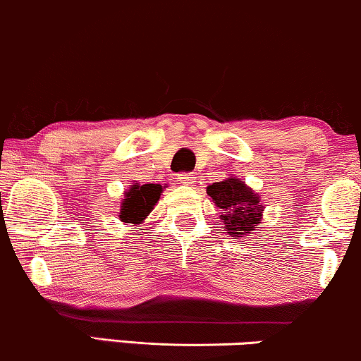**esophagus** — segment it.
Instances as JSON below:
<instances>
[{
	"label": "esophagus",
	"mask_w": 361,
	"mask_h": 361,
	"mask_svg": "<svg viewBox=\"0 0 361 361\" xmlns=\"http://www.w3.org/2000/svg\"><path fill=\"white\" fill-rule=\"evenodd\" d=\"M195 178H197V176H195L193 173H180V175L176 176V180L180 181V183L192 186L195 183Z\"/></svg>",
	"instance_id": "34e87169"
}]
</instances>
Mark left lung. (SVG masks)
I'll return each mask as SVG.
<instances>
[{
  "instance_id": "1",
  "label": "left lung",
  "mask_w": 361,
  "mask_h": 361,
  "mask_svg": "<svg viewBox=\"0 0 361 361\" xmlns=\"http://www.w3.org/2000/svg\"><path fill=\"white\" fill-rule=\"evenodd\" d=\"M216 207L222 208V220L230 235H245L254 232L260 224L264 207L260 205L259 197L249 186L237 178L219 181L207 188Z\"/></svg>"
}]
</instances>
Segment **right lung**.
Wrapping results in <instances>:
<instances>
[{
    "mask_svg": "<svg viewBox=\"0 0 361 361\" xmlns=\"http://www.w3.org/2000/svg\"><path fill=\"white\" fill-rule=\"evenodd\" d=\"M163 188L161 185H134L129 192H126L123 205H121L119 219L126 224H141L147 214L153 210L154 203L159 200Z\"/></svg>",
    "mask_w": 361,
    "mask_h": 361,
    "instance_id": "right-lung-1",
    "label": "right lung"
}]
</instances>
